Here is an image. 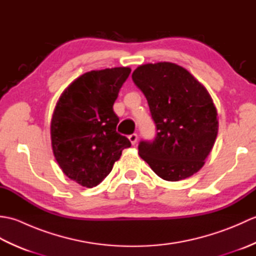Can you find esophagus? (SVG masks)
I'll return each instance as SVG.
<instances>
[{
	"label": "esophagus",
	"mask_w": 256,
	"mask_h": 256,
	"mask_svg": "<svg viewBox=\"0 0 256 256\" xmlns=\"http://www.w3.org/2000/svg\"><path fill=\"white\" fill-rule=\"evenodd\" d=\"M138 134H131L128 136V140H130V142L132 143V145H135L138 143Z\"/></svg>",
	"instance_id": "34e87169"
}]
</instances>
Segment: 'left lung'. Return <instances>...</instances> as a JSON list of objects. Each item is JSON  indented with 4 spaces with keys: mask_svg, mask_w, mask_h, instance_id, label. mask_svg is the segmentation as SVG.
Here are the masks:
<instances>
[{
    "mask_svg": "<svg viewBox=\"0 0 256 256\" xmlns=\"http://www.w3.org/2000/svg\"><path fill=\"white\" fill-rule=\"evenodd\" d=\"M132 79L148 102L157 132L153 142L140 143V156L164 180L192 176L204 165L218 134V114L209 92L172 62L142 64Z\"/></svg>",
    "mask_w": 256,
    "mask_h": 256,
    "instance_id": "obj_1",
    "label": "left lung"
}]
</instances>
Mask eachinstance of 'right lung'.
<instances>
[{
	"mask_svg": "<svg viewBox=\"0 0 256 256\" xmlns=\"http://www.w3.org/2000/svg\"><path fill=\"white\" fill-rule=\"evenodd\" d=\"M131 68L86 72L64 90L54 110L50 136L55 158L64 175L86 188L96 187L112 170L131 142L116 132L113 111Z\"/></svg>",
	"mask_w": 256,
	"mask_h": 256,
	"instance_id": "right-lung-1",
	"label": "right lung"
}]
</instances>
